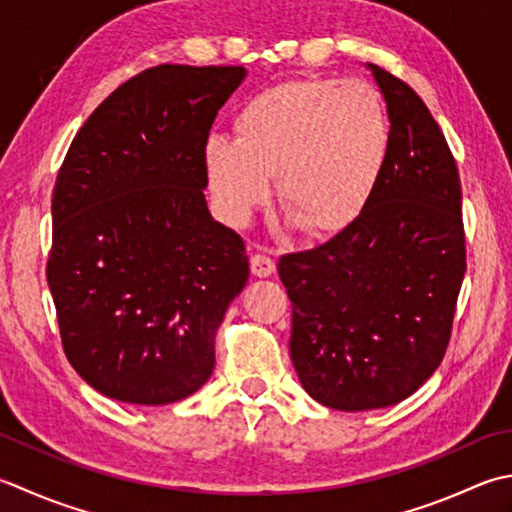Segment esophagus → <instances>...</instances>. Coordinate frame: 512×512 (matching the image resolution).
Listing matches in <instances>:
<instances>
[{"mask_svg":"<svg viewBox=\"0 0 512 512\" xmlns=\"http://www.w3.org/2000/svg\"><path fill=\"white\" fill-rule=\"evenodd\" d=\"M275 259L270 255H264V253H255L253 257H250V270H253V275L257 277H268L275 273Z\"/></svg>","mask_w":512,"mask_h":512,"instance_id":"esophagus-1","label":"esophagus"}]
</instances>
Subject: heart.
<instances>
[{
	"label": "heart",
	"instance_id": "obj_1",
	"mask_svg": "<svg viewBox=\"0 0 512 512\" xmlns=\"http://www.w3.org/2000/svg\"><path fill=\"white\" fill-rule=\"evenodd\" d=\"M237 142L210 137L208 184L228 222L244 224L268 199L304 233L344 230L373 197L390 153L382 95L366 82L293 79L250 97L235 117Z\"/></svg>",
	"mask_w": 512,
	"mask_h": 512
}]
</instances>
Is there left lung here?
Returning a JSON list of instances; mask_svg holds the SVG:
<instances>
[{
  "label": "left lung",
  "instance_id": "1",
  "mask_svg": "<svg viewBox=\"0 0 512 512\" xmlns=\"http://www.w3.org/2000/svg\"><path fill=\"white\" fill-rule=\"evenodd\" d=\"M370 70L390 119L384 175L342 233L277 266L299 382L350 413L402 402L435 373L466 273L462 184L442 128L406 82Z\"/></svg>",
  "mask_w": 512,
  "mask_h": 512
}]
</instances>
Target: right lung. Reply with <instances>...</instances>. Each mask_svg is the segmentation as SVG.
I'll return each instance as SVG.
<instances>
[{
  "mask_svg": "<svg viewBox=\"0 0 512 512\" xmlns=\"http://www.w3.org/2000/svg\"><path fill=\"white\" fill-rule=\"evenodd\" d=\"M244 77L146 68L93 110L59 168L46 279L70 366L106 397L179 402L213 373L248 257L208 213L204 146Z\"/></svg>",
  "mask_w": 512,
  "mask_h": 512,
  "instance_id": "add662e5",
  "label": "right lung"
}]
</instances>
